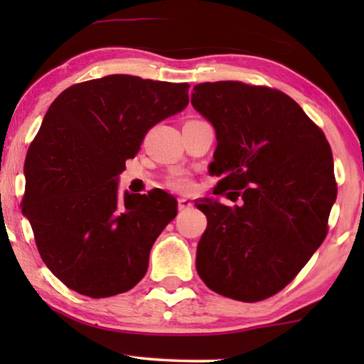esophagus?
I'll use <instances>...</instances> for the list:
<instances>
[{
  "mask_svg": "<svg viewBox=\"0 0 364 364\" xmlns=\"http://www.w3.org/2000/svg\"><path fill=\"white\" fill-rule=\"evenodd\" d=\"M191 207H192V202L188 200V198H183V197L178 198V210H187V208Z\"/></svg>",
  "mask_w": 364,
  "mask_h": 364,
  "instance_id": "obj_1",
  "label": "esophagus"
}]
</instances>
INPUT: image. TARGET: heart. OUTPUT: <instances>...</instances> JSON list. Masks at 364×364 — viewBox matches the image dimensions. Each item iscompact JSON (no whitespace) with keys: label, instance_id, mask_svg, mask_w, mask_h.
Masks as SVG:
<instances>
[{"label":"heart","instance_id":"obj_1","mask_svg":"<svg viewBox=\"0 0 364 364\" xmlns=\"http://www.w3.org/2000/svg\"><path fill=\"white\" fill-rule=\"evenodd\" d=\"M168 186H171L173 191H177V192H188L192 188V182L187 176L177 173V176H172L171 178H168Z\"/></svg>","mask_w":364,"mask_h":364}]
</instances>
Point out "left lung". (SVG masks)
Wrapping results in <instances>:
<instances>
[{"label":"left lung","mask_w":364,"mask_h":364,"mask_svg":"<svg viewBox=\"0 0 364 364\" xmlns=\"http://www.w3.org/2000/svg\"><path fill=\"white\" fill-rule=\"evenodd\" d=\"M192 106L212 122L215 192L240 205L203 198L207 215L197 272L218 295L260 301L283 290L328 233L336 200L325 134L285 92L240 81L202 82Z\"/></svg>","instance_id":"1"}]
</instances>
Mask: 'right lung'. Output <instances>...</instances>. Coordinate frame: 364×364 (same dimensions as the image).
I'll return each mask as SVG.
<instances>
[{"mask_svg": "<svg viewBox=\"0 0 364 364\" xmlns=\"http://www.w3.org/2000/svg\"><path fill=\"white\" fill-rule=\"evenodd\" d=\"M188 87L112 74L74 84L49 106L24 161L21 207L43 262L71 290L114 296L146 275L177 200L161 188L121 198L117 178L149 129L187 106Z\"/></svg>", "mask_w": 364, "mask_h": 364, "instance_id": "1", "label": "right lung"}]
</instances>
